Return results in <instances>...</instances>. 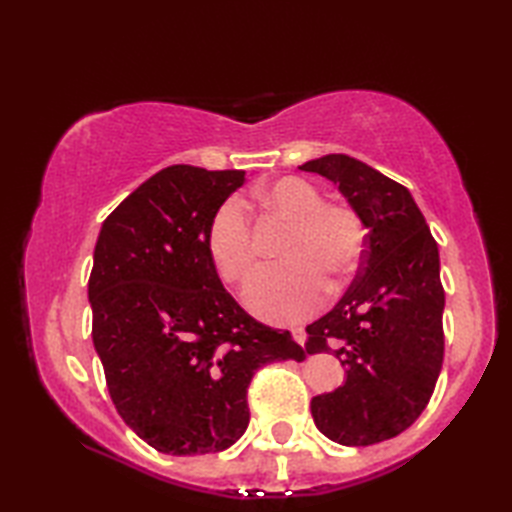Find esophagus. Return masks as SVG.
Returning a JSON list of instances; mask_svg holds the SVG:
<instances>
[{
    "label": "esophagus",
    "instance_id": "1",
    "mask_svg": "<svg viewBox=\"0 0 512 512\" xmlns=\"http://www.w3.org/2000/svg\"><path fill=\"white\" fill-rule=\"evenodd\" d=\"M292 339H295L299 345L306 343V330L303 328H292Z\"/></svg>",
    "mask_w": 512,
    "mask_h": 512
}]
</instances>
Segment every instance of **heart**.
I'll return each mask as SVG.
<instances>
[{"instance_id": "heart-1", "label": "heart", "mask_w": 512, "mask_h": 512, "mask_svg": "<svg viewBox=\"0 0 512 512\" xmlns=\"http://www.w3.org/2000/svg\"><path fill=\"white\" fill-rule=\"evenodd\" d=\"M255 200L292 222V228L281 246L288 262L257 273L246 288V303L264 321H299L321 306V275L332 279L334 288H343L354 277L365 250L363 222L350 206L323 204L321 191L297 176L262 184L255 189ZM204 242L215 270L228 284H242L253 273V231L246 206L235 195L215 209Z\"/></svg>"}]
</instances>
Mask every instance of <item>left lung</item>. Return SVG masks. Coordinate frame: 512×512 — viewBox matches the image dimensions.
Listing matches in <instances>:
<instances>
[{"label": "left lung", "instance_id": "obj_1", "mask_svg": "<svg viewBox=\"0 0 512 512\" xmlns=\"http://www.w3.org/2000/svg\"><path fill=\"white\" fill-rule=\"evenodd\" d=\"M367 228L363 262L343 299L310 323L306 352H332L345 380L314 396L325 438L367 447L409 429L436 387L444 356L440 255L409 189L345 154L308 160Z\"/></svg>", "mask_w": 512, "mask_h": 512}]
</instances>
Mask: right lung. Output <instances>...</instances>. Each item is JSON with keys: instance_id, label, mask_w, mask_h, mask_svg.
Masks as SVG:
<instances>
[{"instance_id": "obj_1", "label": "right lung", "mask_w": 512, "mask_h": 512, "mask_svg": "<svg viewBox=\"0 0 512 512\" xmlns=\"http://www.w3.org/2000/svg\"><path fill=\"white\" fill-rule=\"evenodd\" d=\"M246 171L171 165L107 215L88 284L92 341L116 411L169 455L224 451L242 438L259 367L303 361L288 330L228 295L206 250L217 206Z\"/></svg>"}]
</instances>
